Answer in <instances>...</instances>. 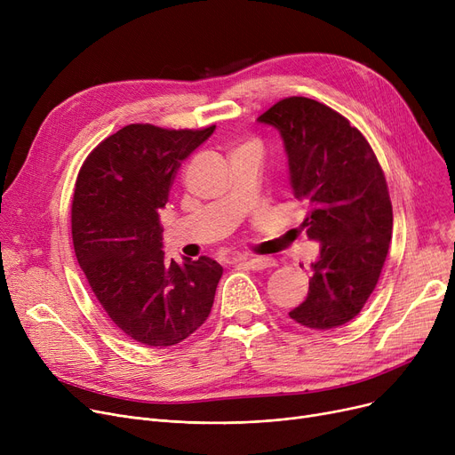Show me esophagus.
Here are the masks:
<instances>
[{"label": "esophagus", "mask_w": 455, "mask_h": 455, "mask_svg": "<svg viewBox=\"0 0 455 455\" xmlns=\"http://www.w3.org/2000/svg\"><path fill=\"white\" fill-rule=\"evenodd\" d=\"M240 261L243 266H247L252 271H261L267 269L271 266H275V261L271 258H264V256H256V258H240Z\"/></svg>", "instance_id": "34e87169"}]
</instances>
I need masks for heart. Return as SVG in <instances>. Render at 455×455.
<instances>
[{
  "label": "heart",
  "mask_w": 455,
  "mask_h": 455,
  "mask_svg": "<svg viewBox=\"0 0 455 455\" xmlns=\"http://www.w3.org/2000/svg\"><path fill=\"white\" fill-rule=\"evenodd\" d=\"M237 149H258V151H259V146H258L256 141H245L243 146H240Z\"/></svg>",
  "instance_id": "heart-1"
}]
</instances>
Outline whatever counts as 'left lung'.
Segmentation results:
<instances>
[{
	"instance_id": "left-lung-1",
	"label": "left lung",
	"mask_w": 455,
	"mask_h": 455,
	"mask_svg": "<svg viewBox=\"0 0 455 455\" xmlns=\"http://www.w3.org/2000/svg\"><path fill=\"white\" fill-rule=\"evenodd\" d=\"M258 122L280 132L293 194L307 204L300 227L321 243L307 297L290 317L307 328H338L362 312L387 258L386 175L365 136L315 100L285 98Z\"/></svg>"
}]
</instances>
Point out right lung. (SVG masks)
<instances>
[{"label": "right lung", "mask_w": 455, "mask_h": 455, "mask_svg": "<svg viewBox=\"0 0 455 455\" xmlns=\"http://www.w3.org/2000/svg\"><path fill=\"white\" fill-rule=\"evenodd\" d=\"M213 129L132 124L103 140L79 172L71 203L77 261L110 321L141 345H177L210 315L223 267L208 256L167 259L158 213L180 164Z\"/></svg>", "instance_id": "1"}]
</instances>
